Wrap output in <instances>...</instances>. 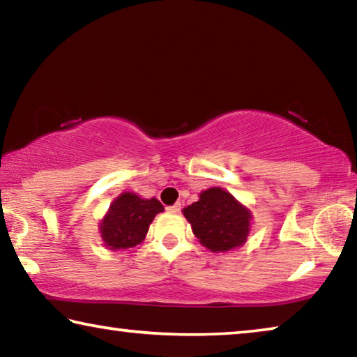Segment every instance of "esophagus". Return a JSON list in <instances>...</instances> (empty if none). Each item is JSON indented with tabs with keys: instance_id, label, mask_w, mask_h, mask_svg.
<instances>
[{
	"instance_id": "esophagus-1",
	"label": "esophagus",
	"mask_w": 357,
	"mask_h": 357,
	"mask_svg": "<svg viewBox=\"0 0 357 357\" xmlns=\"http://www.w3.org/2000/svg\"><path fill=\"white\" fill-rule=\"evenodd\" d=\"M167 211H168V213H172V214H176V213H179V211H181V203H174V204H172V206H168V208H167Z\"/></svg>"
}]
</instances>
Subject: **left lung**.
<instances>
[{
  "label": "left lung",
  "instance_id": "obj_1",
  "mask_svg": "<svg viewBox=\"0 0 357 357\" xmlns=\"http://www.w3.org/2000/svg\"><path fill=\"white\" fill-rule=\"evenodd\" d=\"M193 234L206 249L227 252L245 243L250 213L234 200L231 193L213 187L200 193V200L184 208Z\"/></svg>",
  "mask_w": 357,
  "mask_h": 357
}]
</instances>
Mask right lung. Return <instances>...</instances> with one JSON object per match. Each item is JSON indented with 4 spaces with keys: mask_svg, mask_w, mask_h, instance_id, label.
I'll list each match as a JSON object with an SVG mask.
<instances>
[{
    "mask_svg": "<svg viewBox=\"0 0 357 357\" xmlns=\"http://www.w3.org/2000/svg\"><path fill=\"white\" fill-rule=\"evenodd\" d=\"M162 211L164 206L155 198L144 200L135 193L126 192L112 203L110 211L102 220V239L112 250L135 247L146 236L155 214Z\"/></svg>",
    "mask_w": 357,
    "mask_h": 357,
    "instance_id": "add662e5",
    "label": "right lung"
}]
</instances>
